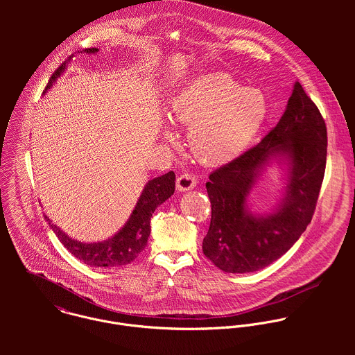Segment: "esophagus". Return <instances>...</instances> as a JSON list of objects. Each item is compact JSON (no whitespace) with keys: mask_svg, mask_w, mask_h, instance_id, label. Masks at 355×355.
<instances>
[{"mask_svg":"<svg viewBox=\"0 0 355 355\" xmlns=\"http://www.w3.org/2000/svg\"><path fill=\"white\" fill-rule=\"evenodd\" d=\"M197 186V178L191 173H183L176 180V187L179 191H189Z\"/></svg>","mask_w":355,"mask_h":355,"instance_id":"34e87169","label":"esophagus"}]
</instances>
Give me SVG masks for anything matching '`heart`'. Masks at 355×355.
<instances>
[{
  "label": "heart",
  "instance_id": "b5f03b06",
  "mask_svg": "<svg viewBox=\"0 0 355 355\" xmlns=\"http://www.w3.org/2000/svg\"><path fill=\"white\" fill-rule=\"evenodd\" d=\"M268 114L262 93L243 87L227 73L205 75L189 83L171 102L169 119L189 127L196 158L207 165L234 161L253 142ZM166 138L172 137L165 130Z\"/></svg>",
  "mask_w": 355,
  "mask_h": 355
}]
</instances>
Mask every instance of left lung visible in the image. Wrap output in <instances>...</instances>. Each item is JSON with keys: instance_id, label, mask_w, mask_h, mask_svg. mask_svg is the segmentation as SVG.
Wrapping results in <instances>:
<instances>
[{"instance_id": "1", "label": "left lung", "mask_w": 355, "mask_h": 355, "mask_svg": "<svg viewBox=\"0 0 355 355\" xmlns=\"http://www.w3.org/2000/svg\"><path fill=\"white\" fill-rule=\"evenodd\" d=\"M273 162L285 172L284 196L273 209L253 212L250 194ZM325 162V121L295 82L276 127L253 149L209 175L211 218L203 254L227 273H249L287 253L311 221Z\"/></svg>"}]
</instances>
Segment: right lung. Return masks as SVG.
Listing matches in <instances>:
<instances>
[{
    "instance_id": "1",
    "label": "right lung",
    "mask_w": 355,
    "mask_h": 355,
    "mask_svg": "<svg viewBox=\"0 0 355 355\" xmlns=\"http://www.w3.org/2000/svg\"><path fill=\"white\" fill-rule=\"evenodd\" d=\"M97 48H90L80 51L86 54H96ZM79 53V51H78ZM76 54V53H75ZM69 55L51 75V80L44 92V96L51 86L57 82V79L64 73L68 64L72 61L73 55ZM175 173L171 171L162 176L154 178L149 180L135 205L132 213L130 214L125 224L110 238L102 242L85 243L68 236L60 227L51 223V218L45 216L48 224L51 225L53 232L58 238V241L64 245V248L76 257L79 261L89 266L94 268H113L121 266L132 262L138 254L148 246V239L150 235V218L157 206L165 202L175 193Z\"/></svg>"
}]
</instances>
